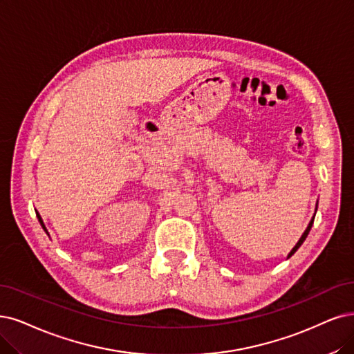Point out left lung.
I'll return each mask as SVG.
<instances>
[{
  "instance_id": "left-lung-1",
  "label": "left lung",
  "mask_w": 354,
  "mask_h": 354,
  "mask_svg": "<svg viewBox=\"0 0 354 354\" xmlns=\"http://www.w3.org/2000/svg\"><path fill=\"white\" fill-rule=\"evenodd\" d=\"M317 210H318V203H317V208H315V213H317ZM313 218H315V214H313V217L310 218V221H309V225H308V227H306V230L304 232V234H302V236H300V239L297 241V243L295 245V248H293V250L289 252V255H287V258H290L297 250H299V248H300V245H302L304 242H305V239L308 238V234H309V232H310V227H312V225H313Z\"/></svg>"
}]
</instances>
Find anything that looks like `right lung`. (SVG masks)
<instances>
[{"mask_svg":"<svg viewBox=\"0 0 354 354\" xmlns=\"http://www.w3.org/2000/svg\"><path fill=\"white\" fill-rule=\"evenodd\" d=\"M36 217H37V220H39V223H41V226L44 227V230L48 233V229H46V226H45V223H44V220H42V217H41V214H39L37 212H36ZM48 236H49V233H48Z\"/></svg>","mask_w":354,"mask_h":354,"instance_id":"add662e5","label":"right lung"}]
</instances>
